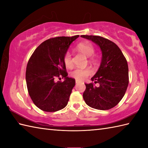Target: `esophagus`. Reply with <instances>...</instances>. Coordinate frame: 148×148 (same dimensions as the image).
<instances>
[{
  "mask_svg": "<svg viewBox=\"0 0 148 148\" xmlns=\"http://www.w3.org/2000/svg\"><path fill=\"white\" fill-rule=\"evenodd\" d=\"M80 83V81L79 80H76V84H78V83Z\"/></svg>",
  "mask_w": 148,
  "mask_h": 148,
  "instance_id": "34e87169",
  "label": "esophagus"
}]
</instances>
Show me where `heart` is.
Segmentation results:
<instances>
[{"label":"heart","mask_w":148,"mask_h":148,"mask_svg":"<svg viewBox=\"0 0 148 148\" xmlns=\"http://www.w3.org/2000/svg\"><path fill=\"white\" fill-rule=\"evenodd\" d=\"M77 49L78 51H79L84 54L85 56L90 57L92 56L95 53V49L93 46L88 42H82L79 43L77 45ZM64 62L65 65L67 67H70L72 65V56L70 52L67 51L65 53L64 57ZM92 74V71L91 69L86 67L84 69L81 68H75L71 72V76L75 78L76 79L82 81L84 80L88 76H90Z\"/></svg>","instance_id":"heart-1"}]
</instances>
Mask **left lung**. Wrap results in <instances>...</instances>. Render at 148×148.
I'll return each instance as SVG.
<instances>
[{
	"label": "left lung",
	"mask_w": 148,
	"mask_h": 148,
	"mask_svg": "<svg viewBox=\"0 0 148 148\" xmlns=\"http://www.w3.org/2000/svg\"><path fill=\"white\" fill-rule=\"evenodd\" d=\"M98 45L102 51V60L92 81L99 83L85 84L83 99L88 106L99 110L114 108L125 95L128 85V67L121 49L108 39L97 36H81Z\"/></svg>",
	"instance_id": "8db88e82"
}]
</instances>
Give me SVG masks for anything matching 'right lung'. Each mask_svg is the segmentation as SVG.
<instances>
[{
  "label": "right lung",
  "instance_id": "right-lung-1",
  "mask_svg": "<svg viewBox=\"0 0 148 148\" xmlns=\"http://www.w3.org/2000/svg\"><path fill=\"white\" fill-rule=\"evenodd\" d=\"M79 36L56 37L37 47L28 62L26 82L29 95L37 108L55 112L67 105L76 81L67 77L64 57L71 44ZM64 78L56 82V78Z\"/></svg>",
  "mask_w": 148,
  "mask_h": 148
}]
</instances>
